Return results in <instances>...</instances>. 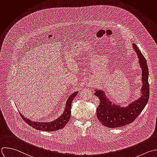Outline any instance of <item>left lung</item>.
<instances>
[{
    "label": "left lung",
    "mask_w": 157,
    "mask_h": 157,
    "mask_svg": "<svg viewBox=\"0 0 157 157\" xmlns=\"http://www.w3.org/2000/svg\"><path fill=\"white\" fill-rule=\"evenodd\" d=\"M132 48L137 54L142 70V87L140 97L127 106H122L113 103L107 97L105 90L94 89V95L100 99V103L97 108V117L100 122L107 128H115L131 123L144 110L149 98L148 69L146 60L135 44Z\"/></svg>",
    "instance_id": "8db88e82"
}]
</instances>
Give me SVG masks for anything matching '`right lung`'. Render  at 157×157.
<instances>
[{"mask_svg": "<svg viewBox=\"0 0 157 157\" xmlns=\"http://www.w3.org/2000/svg\"><path fill=\"white\" fill-rule=\"evenodd\" d=\"M78 92H75L74 93H72L68 98L67 100L65 107L64 109V111L63 113L57 119H56L54 121H48V122H44V121H32L26 117H25L20 112V115L21 117L23 118V120L29 126L33 127V128L44 131H48V132H52L55 131L59 129H62L64 128V126L68 123L71 117V103L73 101V100L76 97Z\"/></svg>", "mask_w": 157, "mask_h": 157, "instance_id": "obj_1", "label": "right lung"}]
</instances>
